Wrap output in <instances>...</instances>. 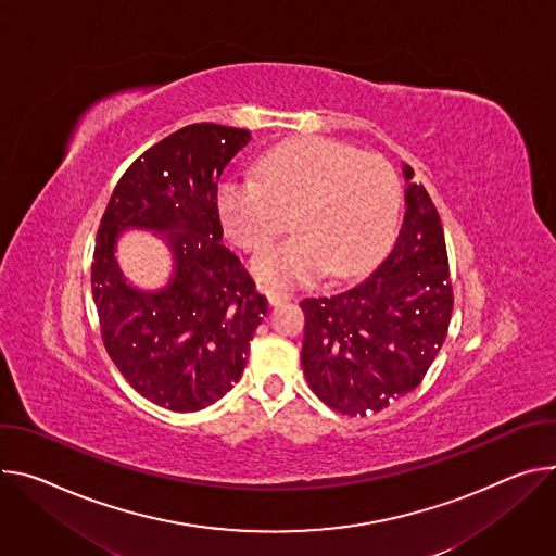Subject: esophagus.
Returning a JSON list of instances; mask_svg holds the SVG:
<instances>
[{
    "label": "esophagus",
    "mask_w": 556,
    "mask_h": 556,
    "mask_svg": "<svg viewBox=\"0 0 556 556\" xmlns=\"http://www.w3.org/2000/svg\"><path fill=\"white\" fill-rule=\"evenodd\" d=\"M266 296H268V304L270 306H281V304H286V301L292 299V294L288 290H279V288L266 290Z\"/></svg>",
    "instance_id": "34e87169"
}]
</instances>
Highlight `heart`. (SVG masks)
<instances>
[{
  "instance_id": "1",
  "label": "heart",
  "mask_w": 556,
  "mask_h": 556,
  "mask_svg": "<svg viewBox=\"0 0 556 556\" xmlns=\"http://www.w3.org/2000/svg\"><path fill=\"white\" fill-rule=\"evenodd\" d=\"M401 201L394 166L334 139H294L266 155L257 179H228L219 219L245 252H264L288 228L296 235L255 262L270 286L317 273L343 279L368 268L388 245Z\"/></svg>"
}]
</instances>
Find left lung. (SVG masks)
I'll return each mask as SVG.
<instances>
[{"label":"left lung","mask_w":556,"mask_h":556,"mask_svg":"<svg viewBox=\"0 0 556 556\" xmlns=\"http://www.w3.org/2000/svg\"><path fill=\"white\" fill-rule=\"evenodd\" d=\"M406 217L388 257L343 292L301 301V366L328 408L366 417L413 392L441 350L452 317L443 226L424 184L403 168Z\"/></svg>","instance_id":"1"}]
</instances>
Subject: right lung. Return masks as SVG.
Here are the masks:
<instances>
[{
    "mask_svg": "<svg viewBox=\"0 0 556 556\" xmlns=\"http://www.w3.org/2000/svg\"><path fill=\"white\" fill-rule=\"evenodd\" d=\"M250 141L243 128L190 124L150 146L117 181L90 268L99 332L124 379L173 413L222 399L241 377L268 301L222 243L217 184ZM124 227L168 229L176 275L157 293L130 289L112 250Z\"/></svg>",
    "mask_w": 556,
    "mask_h": 556,
    "instance_id": "right-lung-1",
    "label": "right lung"
}]
</instances>
